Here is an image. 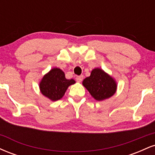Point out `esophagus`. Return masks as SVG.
I'll list each match as a JSON object with an SVG mask.
<instances>
[{"label": "esophagus", "mask_w": 155, "mask_h": 155, "mask_svg": "<svg viewBox=\"0 0 155 155\" xmlns=\"http://www.w3.org/2000/svg\"><path fill=\"white\" fill-rule=\"evenodd\" d=\"M83 78H84V76L82 75L76 76V81H78V82H81V81L83 80Z\"/></svg>", "instance_id": "1"}]
</instances>
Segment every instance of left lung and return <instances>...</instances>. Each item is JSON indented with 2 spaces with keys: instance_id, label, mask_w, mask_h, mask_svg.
Listing matches in <instances>:
<instances>
[{
  "instance_id": "8db88e82",
  "label": "left lung",
  "mask_w": 155,
  "mask_h": 155,
  "mask_svg": "<svg viewBox=\"0 0 155 155\" xmlns=\"http://www.w3.org/2000/svg\"><path fill=\"white\" fill-rule=\"evenodd\" d=\"M82 84L98 101L111 97L116 92L117 87L115 80L98 68L92 71L90 76L84 79Z\"/></svg>"
}]
</instances>
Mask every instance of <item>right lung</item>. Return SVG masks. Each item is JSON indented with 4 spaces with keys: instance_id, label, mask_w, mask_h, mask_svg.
<instances>
[{
    "instance_id": "add662e5",
    "label": "right lung",
    "mask_w": 155,
    "mask_h": 155,
    "mask_svg": "<svg viewBox=\"0 0 155 155\" xmlns=\"http://www.w3.org/2000/svg\"><path fill=\"white\" fill-rule=\"evenodd\" d=\"M76 81L74 79H67L61 69L54 68L44 76L39 84L41 92L44 96L55 101L61 99L70 85Z\"/></svg>"
}]
</instances>
